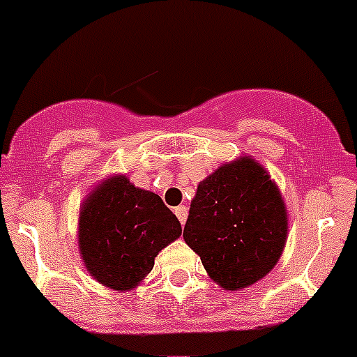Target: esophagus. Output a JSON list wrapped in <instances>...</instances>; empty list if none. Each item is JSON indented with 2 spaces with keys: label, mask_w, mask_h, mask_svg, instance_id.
Here are the masks:
<instances>
[{
  "label": "esophagus",
  "mask_w": 357,
  "mask_h": 357,
  "mask_svg": "<svg viewBox=\"0 0 357 357\" xmlns=\"http://www.w3.org/2000/svg\"><path fill=\"white\" fill-rule=\"evenodd\" d=\"M175 214L178 218V221H181V225H185V221H188V207L185 205H178V207H175Z\"/></svg>",
  "instance_id": "34e87169"
}]
</instances>
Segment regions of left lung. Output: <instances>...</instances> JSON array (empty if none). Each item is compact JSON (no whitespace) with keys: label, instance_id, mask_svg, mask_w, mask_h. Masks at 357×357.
Listing matches in <instances>:
<instances>
[{"label":"left lung","instance_id":"left-lung-1","mask_svg":"<svg viewBox=\"0 0 357 357\" xmlns=\"http://www.w3.org/2000/svg\"><path fill=\"white\" fill-rule=\"evenodd\" d=\"M287 234L280 189L260 162L243 155L198 184L184 241L219 287L241 290L276 266Z\"/></svg>","mask_w":357,"mask_h":357}]
</instances>
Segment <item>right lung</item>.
<instances>
[{
    "instance_id": "right-lung-1",
    "label": "right lung",
    "mask_w": 357,
    "mask_h": 357,
    "mask_svg": "<svg viewBox=\"0 0 357 357\" xmlns=\"http://www.w3.org/2000/svg\"><path fill=\"white\" fill-rule=\"evenodd\" d=\"M181 234V221L161 196L136 188L126 175L100 182L81 205V258L93 280L116 292L136 289L157 253Z\"/></svg>"
}]
</instances>
